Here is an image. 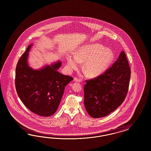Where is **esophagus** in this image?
I'll use <instances>...</instances> for the list:
<instances>
[{"label":"esophagus","mask_w":151,"mask_h":151,"mask_svg":"<svg viewBox=\"0 0 151 151\" xmlns=\"http://www.w3.org/2000/svg\"><path fill=\"white\" fill-rule=\"evenodd\" d=\"M74 81H76V82H81V79L78 78H77V77H75V78H74Z\"/></svg>","instance_id":"1"}]
</instances>
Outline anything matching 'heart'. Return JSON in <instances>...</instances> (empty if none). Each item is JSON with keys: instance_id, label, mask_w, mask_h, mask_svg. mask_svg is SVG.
Instances as JSON below:
<instances>
[{"instance_id": "obj_1", "label": "heart", "mask_w": 151, "mask_h": 151, "mask_svg": "<svg viewBox=\"0 0 151 151\" xmlns=\"http://www.w3.org/2000/svg\"><path fill=\"white\" fill-rule=\"evenodd\" d=\"M112 50L100 44L85 46L78 51L75 56H69L68 64L71 70L77 68L80 62H84L83 68L91 77L104 73L114 59Z\"/></svg>"}]
</instances>
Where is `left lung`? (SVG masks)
<instances>
[{"label":"left lung","instance_id":"left-lung-1","mask_svg":"<svg viewBox=\"0 0 151 151\" xmlns=\"http://www.w3.org/2000/svg\"><path fill=\"white\" fill-rule=\"evenodd\" d=\"M131 69L124 51L110 68L97 77L86 81L84 105L88 114L101 118L114 111L127 94Z\"/></svg>","mask_w":151,"mask_h":151}]
</instances>
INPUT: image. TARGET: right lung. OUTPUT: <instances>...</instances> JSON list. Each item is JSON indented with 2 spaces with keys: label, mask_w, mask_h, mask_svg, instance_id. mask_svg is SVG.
I'll list each match as a JSON object with an SVG mask.
<instances>
[{
  "label": "right lung",
  "mask_w": 151,
  "mask_h": 151,
  "mask_svg": "<svg viewBox=\"0 0 151 151\" xmlns=\"http://www.w3.org/2000/svg\"><path fill=\"white\" fill-rule=\"evenodd\" d=\"M32 44L19 60L16 67L15 88L20 99L35 114L48 117L55 113L59 105L65 87L73 80L57 70L61 62L33 70L27 64L28 52Z\"/></svg>",
  "instance_id": "right-lung-1"
}]
</instances>
